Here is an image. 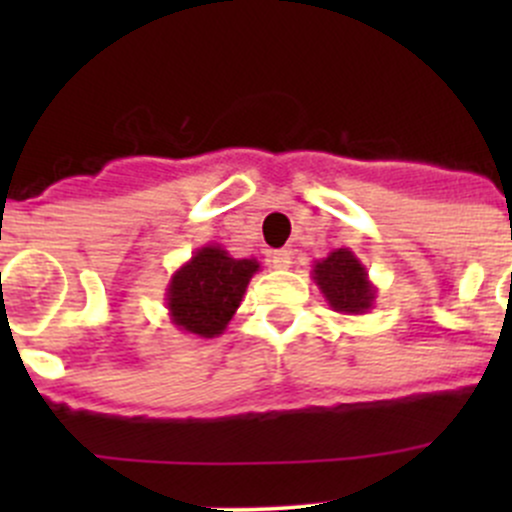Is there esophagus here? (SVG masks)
Segmentation results:
<instances>
[{
  "label": "esophagus",
  "mask_w": 512,
  "mask_h": 512,
  "mask_svg": "<svg viewBox=\"0 0 512 512\" xmlns=\"http://www.w3.org/2000/svg\"><path fill=\"white\" fill-rule=\"evenodd\" d=\"M270 262H272V267H275V270H289V265H292V252H289V250L272 252Z\"/></svg>",
  "instance_id": "34e87169"
}]
</instances>
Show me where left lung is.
<instances>
[{
    "label": "left lung",
    "mask_w": 512,
    "mask_h": 512,
    "mask_svg": "<svg viewBox=\"0 0 512 512\" xmlns=\"http://www.w3.org/2000/svg\"><path fill=\"white\" fill-rule=\"evenodd\" d=\"M312 280L334 312L366 314L374 309V282L369 280L366 267L349 247H339L322 260H314Z\"/></svg>",
    "instance_id": "left-lung-1"
}]
</instances>
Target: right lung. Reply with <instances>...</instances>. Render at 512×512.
I'll list each match as a JSON object with an SVG mask.
<instances>
[{"label":"right lung","mask_w":512,"mask_h":512,"mask_svg":"<svg viewBox=\"0 0 512 512\" xmlns=\"http://www.w3.org/2000/svg\"><path fill=\"white\" fill-rule=\"evenodd\" d=\"M260 262L235 260L225 247L205 245L178 267L165 287V309L183 334L213 339L225 332Z\"/></svg>","instance_id":"obj_1"}]
</instances>
